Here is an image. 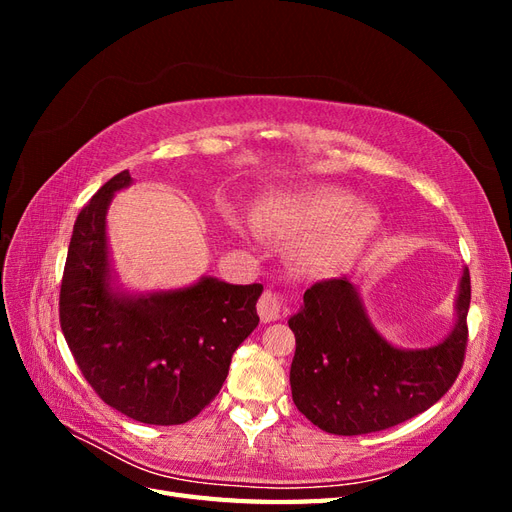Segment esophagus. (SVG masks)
Listing matches in <instances>:
<instances>
[{"mask_svg":"<svg viewBox=\"0 0 512 512\" xmlns=\"http://www.w3.org/2000/svg\"><path fill=\"white\" fill-rule=\"evenodd\" d=\"M284 309H286V297L282 292H275L269 288L262 292V297L258 299V316L262 322L280 320Z\"/></svg>","mask_w":512,"mask_h":512,"instance_id":"34e87169","label":"esophagus"}]
</instances>
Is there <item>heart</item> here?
Segmentation results:
<instances>
[{
	"mask_svg": "<svg viewBox=\"0 0 512 512\" xmlns=\"http://www.w3.org/2000/svg\"><path fill=\"white\" fill-rule=\"evenodd\" d=\"M256 222L277 237H303L294 247L301 265L331 271L363 250L376 235L380 215L374 207L356 205L346 190L316 188L269 200L258 209Z\"/></svg>",
	"mask_w": 512,
	"mask_h": 512,
	"instance_id": "1",
	"label": "heart"
}]
</instances>
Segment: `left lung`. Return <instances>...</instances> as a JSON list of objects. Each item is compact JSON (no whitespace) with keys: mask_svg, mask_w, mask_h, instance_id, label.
I'll return each mask as SVG.
<instances>
[{"mask_svg":"<svg viewBox=\"0 0 512 512\" xmlns=\"http://www.w3.org/2000/svg\"><path fill=\"white\" fill-rule=\"evenodd\" d=\"M470 292L466 267L453 333L438 346L401 350L374 329L346 277L316 282L288 320L297 339L290 365L294 406L335 436L382 431L425 412L451 389L466 359Z\"/></svg>","mask_w":512,"mask_h":512,"instance_id":"left-lung-1","label":"left lung"}]
</instances>
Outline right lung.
<instances>
[{"instance_id": "add662e5", "label": "right lung", "mask_w": 512, "mask_h": 512, "mask_svg": "<svg viewBox=\"0 0 512 512\" xmlns=\"http://www.w3.org/2000/svg\"><path fill=\"white\" fill-rule=\"evenodd\" d=\"M130 183V170H121L76 218L59 322L76 365L104 404L138 423L181 425L220 393L232 352L258 327L262 284L203 277L190 288L147 297L113 292L106 209Z\"/></svg>"}]
</instances>
